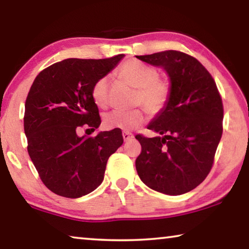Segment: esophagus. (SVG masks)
Returning a JSON list of instances; mask_svg holds the SVG:
<instances>
[{
    "label": "esophagus",
    "instance_id": "1",
    "mask_svg": "<svg viewBox=\"0 0 249 249\" xmlns=\"http://www.w3.org/2000/svg\"><path fill=\"white\" fill-rule=\"evenodd\" d=\"M122 135H123L124 142H129L134 138V135L132 133H129V132H123V134H122Z\"/></svg>",
    "mask_w": 249,
    "mask_h": 249
}]
</instances>
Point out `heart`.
<instances>
[{"label": "heart", "mask_w": 249, "mask_h": 249, "mask_svg": "<svg viewBox=\"0 0 249 249\" xmlns=\"http://www.w3.org/2000/svg\"><path fill=\"white\" fill-rule=\"evenodd\" d=\"M120 75L130 87L137 89L136 103L142 104L151 115L158 114L166 107L170 98L171 88L168 81L159 78L157 69L138 60H128L120 68ZM92 99L99 107L108 104V79L101 77L92 87ZM145 114L142 109L113 111L104 117V126L108 129L124 132L135 129L144 123Z\"/></svg>", "instance_id": "obj_1"}]
</instances>
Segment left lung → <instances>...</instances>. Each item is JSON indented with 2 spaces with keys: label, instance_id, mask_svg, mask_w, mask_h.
<instances>
[{
  "label": "left lung",
  "instance_id": "left-lung-1",
  "mask_svg": "<svg viewBox=\"0 0 249 249\" xmlns=\"http://www.w3.org/2000/svg\"><path fill=\"white\" fill-rule=\"evenodd\" d=\"M136 58L165 70L171 88L167 105L147 126L159 136L136 135L137 174L155 191L183 195L212 168L223 133L221 95L209 71L187 53L166 50Z\"/></svg>",
  "mask_w": 249,
  "mask_h": 249
}]
</instances>
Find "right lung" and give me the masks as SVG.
Segmentation results:
<instances>
[{
    "mask_svg": "<svg viewBox=\"0 0 249 249\" xmlns=\"http://www.w3.org/2000/svg\"><path fill=\"white\" fill-rule=\"evenodd\" d=\"M124 58H69L44 69L25 102L27 150L41 181L58 196L77 199L102 183L109 156L123 144L119 129L80 137L79 127L101 124L92 87Z\"/></svg>",
    "mask_w": 249,
    "mask_h": 249,
    "instance_id": "obj_1",
    "label": "right lung"
}]
</instances>
